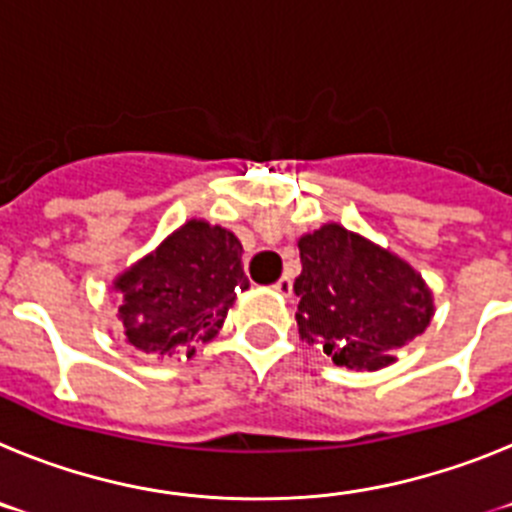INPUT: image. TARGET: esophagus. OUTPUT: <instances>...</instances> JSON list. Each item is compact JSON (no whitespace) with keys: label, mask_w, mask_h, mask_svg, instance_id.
Instances as JSON below:
<instances>
[{"label":"esophagus","mask_w":512,"mask_h":512,"mask_svg":"<svg viewBox=\"0 0 512 512\" xmlns=\"http://www.w3.org/2000/svg\"><path fill=\"white\" fill-rule=\"evenodd\" d=\"M274 292H277V295H282V297L292 295V279H289V277L279 279V282L274 284Z\"/></svg>","instance_id":"34e87169"}]
</instances>
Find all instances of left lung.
<instances>
[{"instance_id": "8db88e82", "label": "left lung", "mask_w": 512, "mask_h": 512, "mask_svg": "<svg viewBox=\"0 0 512 512\" xmlns=\"http://www.w3.org/2000/svg\"><path fill=\"white\" fill-rule=\"evenodd\" d=\"M302 274L295 320L300 338L336 366L379 372L395 364L433 320V292L420 271L390 248L338 223L300 235Z\"/></svg>"}]
</instances>
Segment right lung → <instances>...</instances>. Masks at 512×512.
Wrapping results in <instances>:
<instances>
[{"mask_svg":"<svg viewBox=\"0 0 512 512\" xmlns=\"http://www.w3.org/2000/svg\"><path fill=\"white\" fill-rule=\"evenodd\" d=\"M248 287L238 235L197 217L112 279L125 343L169 359L210 343Z\"/></svg>","mask_w":512,"mask_h":512,"instance_id":"right-lung-1","label":"right lung"}]
</instances>
